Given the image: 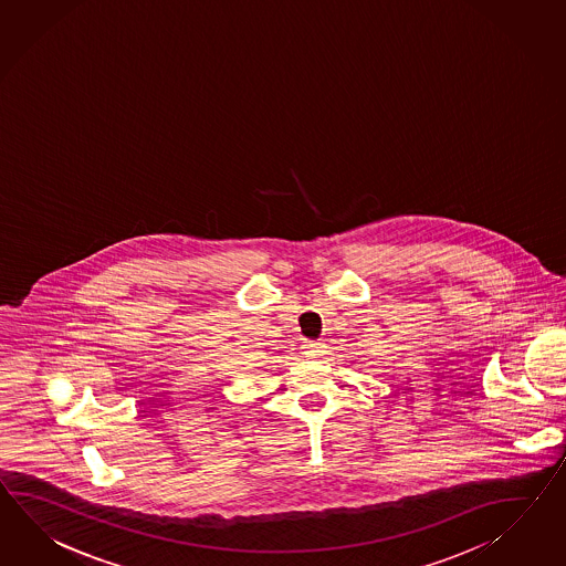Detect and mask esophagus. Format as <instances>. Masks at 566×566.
Returning a JSON list of instances; mask_svg holds the SVG:
<instances>
[{"label": "esophagus", "mask_w": 566, "mask_h": 566, "mask_svg": "<svg viewBox=\"0 0 566 566\" xmlns=\"http://www.w3.org/2000/svg\"><path fill=\"white\" fill-rule=\"evenodd\" d=\"M303 349L308 358H317V356H323L325 344H323V342H306V344L303 345Z\"/></svg>", "instance_id": "34e87169"}]
</instances>
